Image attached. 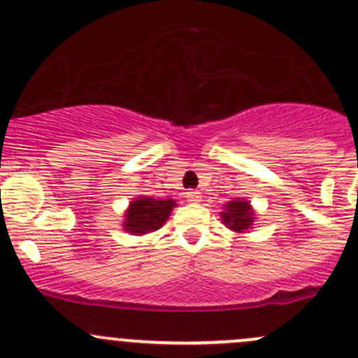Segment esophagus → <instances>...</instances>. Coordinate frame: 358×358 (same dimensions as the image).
Wrapping results in <instances>:
<instances>
[{
  "instance_id": "esophagus-1",
  "label": "esophagus",
  "mask_w": 358,
  "mask_h": 358,
  "mask_svg": "<svg viewBox=\"0 0 358 358\" xmlns=\"http://www.w3.org/2000/svg\"><path fill=\"white\" fill-rule=\"evenodd\" d=\"M187 199H189V202H201L202 196L199 190H192V192H187Z\"/></svg>"
}]
</instances>
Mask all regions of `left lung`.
Masks as SVG:
<instances>
[{
	"label": "left lung",
	"mask_w": 358,
	"mask_h": 358,
	"mask_svg": "<svg viewBox=\"0 0 358 358\" xmlns=\"http://www.w3.org/2000/svg\"><path fill=\"white\" fill-rule=\"evenodd\" d=\"M222 220L230 230L241 234L244 230L251 229L252 222H255V211H252L248 201H230L227 202L225 211L222 213Z\"/></svg>",
	"instance_id": "obj_1"
}]
</instances>
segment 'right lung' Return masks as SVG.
I'll list each match as a JSON object with an SVG mask.
<instances>
[{"instance_id": "obj_1", "label": "right lung", "mask_w": 358, "mask_h": 358, "mask_svg": "<svg viewBox=\"0 0 358 358\" xmlns=\"http://www.w3.org/2000/svg\"><path fill=\"white\" fill-rule=\"evenodd\" d=\"M176 202L173 199H152V197H138L131 201L128 211L124 215L126 232L133 236H143V234L156 232L164 225L168 216L171 215V209Z\"/></svg>"}]
</instances>
